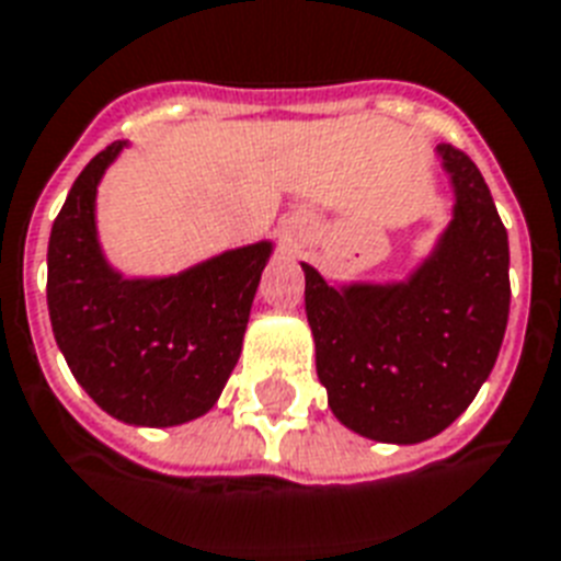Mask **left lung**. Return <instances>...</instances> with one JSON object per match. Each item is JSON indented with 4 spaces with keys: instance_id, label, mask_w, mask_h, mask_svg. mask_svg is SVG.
<instances>
[{
    "instance_id": "8db88e82",
    "label": "left lung",
    "mask_w": 561,
    "mask_h": 561,
    "mask_svg": "<svg viewBox=\"0 0 561 561\" xmlns=\"http://www.w3.org/2000/svg\"><path fill=\"white\" fill-rule=\"evenodd\" d=\"M437 153L455 191L449 228L402 284L330 286L304 266L318 379L333 414L379 443L449 428L486 382L510 316V243L474 161Z\"/></svg>"
}]
</instances>
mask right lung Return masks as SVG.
<instances>
[{
	"label": "right lung",
	"mask_w": 561,
	"mask_h": 561,
	"mask_svg": "<svg viewBox=\"0 0 561 561\" xmlns=\"http://www.w3.org/2000/svg\"><path fill=\"white\" fill-rule=\"evenodd\" d=\"M115 141L75 179L48 237V316L80 388L129 425L203 416L234 370L272 243L222 252L170 277L127 280L98 243L95 194Z\"/></svg>",
	"instance_id": "obj_1"
}]
</instances>
